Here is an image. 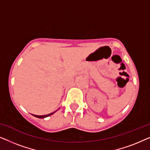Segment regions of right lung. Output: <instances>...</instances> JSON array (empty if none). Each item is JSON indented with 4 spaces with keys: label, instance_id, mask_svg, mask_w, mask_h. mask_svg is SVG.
<instances>
[{
    "label": "right lung",
    "instance_id": "obj_1",
    "mask_svg": "<svg viewBox=\"0 0 150 150\" xmlns=\"http://www.w3.org/2000/svg\"><path fill=\"white\" fill-rule=\"evenodd\" d=\"M56 111H57V110H56ZM56 111L53 112H52V113H50V114L46 115H33L35 116V117H38V118H45V117H48V116L51 115H52L53 113H54V112H56Z\"/></svg>",
    "mask_w": 150,
    "mask_h": 150
}]
</instances>
